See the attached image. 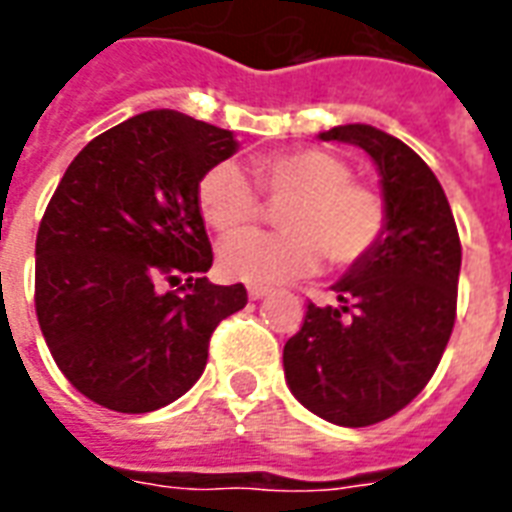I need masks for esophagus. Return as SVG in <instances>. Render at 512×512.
Returning <instances> with one entry per match:
<instances>
[{"label":"esophagus","instance_id":"obj_1","mask_svg":"<svg viewBox=\"0 0 512 512\" xmlns=\"http://www.w3.org/2000/svg\"><path fill=\"white\" fill-rule=\"evenodd\" d=\"M268 292H271V290H268V287H249V298H252V300H263L265 295H268Z\"/></svg>","mask_w":512,"mask_h":512}]
</instances>
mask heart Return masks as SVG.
Masks as SVG:
<instances>
[{
  "mask_svg": "<svg viewBox=\"0 0 512 512\" xmlns=\"http://www.w3.org/2000/svg\"><path fill=\"white\" fill-rule=\"evenodd\" d=\"M257 187L284 204V233H239L220 247L217 263L233 282L276 287L314 273L322 257L349 268L373 252L386 233V201L354 179L341 155L300 147L255 161ZM236 163H217L198 182V212L217 233H233L260 214V195Z\"/></svg>",
  "mask_w": 512,
  "mask_h": 512,
  "instance_id": "1",
  "label": "heart"
}]
</instances>
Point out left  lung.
I'll list each match as a JSON object with an SVG mask.
<instances>
[{
    "label": "left lung",
    "instance_id": "left-lung-1",
    "mask_svg": "<svg viewBox=\"0 0 512 512\" xmlns=\"http://www.w3.org/2000/svg\"><path fill=\"white\" fill-rule=\"evenodd\" d=\"M319 139L368 152L389 220L381 244L333 284L341 306L308 303L284 343V376L319 419L370 427L403 411L438 368L454 330L462 244L438 177L408 144L362 123Z\"/></svg>",
    "mask_w": 512,
    "mask_h": 512
}]
</instances>
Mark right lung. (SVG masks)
<instances>
[{
  "instance_id": "add662e5",
  "label": "right lung",
  "mask_w": 512,
  "mask_h": 512,
  "mask_svg": "<svg viewBox=\"0 0 512 512\" xmlns=\"http://www.w3.org/2000/svg\"><path fill=\"white\" fill-rule=\"evenodd\" d=\"M230 131L174 109L128 117L88 142L37 230L34 306L58 370L93 403L150 413L201 378L209 338L247 306L206 279L212 244L198 182L230 158ZM186 284L163 293L161 281Z\"/></svg>"
}]
</instances>
